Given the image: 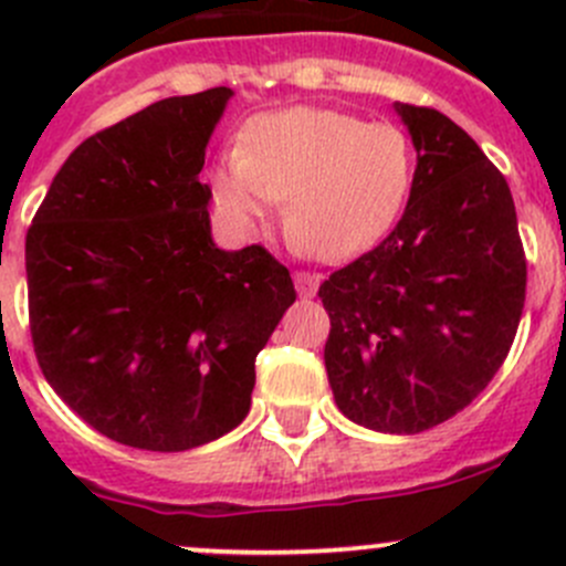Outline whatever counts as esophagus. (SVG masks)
Segmentation results:
<instances>
[{"instance_id":"obj_1","label":"esophagus","mask_w":566,"mask_h":566,"mask_svg":"<svg viewBox=\"0 0 566 566\" xmlns=\"http://www.w3.org/2000/svg\"><path fill=\"white\" fill-rule=\"evenodd\" d=\"M317 284H319L317 273L295 271V290H298V295H304V298H312V295L317 293Z\"/></svg>"}]
</instances>
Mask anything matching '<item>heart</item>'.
I'll return each mask as SVG.
<instances>
[{
	"instance_id": "obj_1",
	"label": "heart",
	"mask_w": 566,
	"mask_h": 566,
	"mask_svg": "<svg viewBox=\"0 0 566 566\" xmlns=\"http://www.w3.org/2000/svg\"><path fill=\"white\" fill-rule=\"evenodd\" d=\"M413 172V145L399 125L364 123L339 108L290 106L243 123L235 153L210 172V188L247 227L271 219L287 196V241L319 260H345L397 221Z\"/></svg>"
}]
</instances>
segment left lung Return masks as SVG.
<instances>
[{"instance_id": "8db88e82", "label": "left lung", "mask_w": 566, "mask_h": 566, "mask_svg": "<svg viewBox=\"0 0 566 566\" xmlns=\"http://www.w3.org/2000/svg\"><path fill=\"white\" fill-rule=\"evenodd\" d=\"M416 172L397 227L319 284L325 373L356 424L413 436L471 405L504 364L526 251L504 175L447 114L397 104Z\"/></svg>"}]
</instances>
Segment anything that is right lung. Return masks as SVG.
Masks as SVG:
<instances>
[{"label":"right lung","instance_id":"obj_1","mask_svg":"<svg viewBox=\"0 0 566 566\" xmlns=\"http://www.w3.org/2000/svg\"><path fill=\"white\" fill-rule=\"evenodd\" d=\"M230 98H164L84 139L27 232L40 369L125 447L186 452L241 424L256 353L295 301L276 256L210 238L199 172Z\"/></svg>","mask_w":566,"mask_h":566}]
</instances>
